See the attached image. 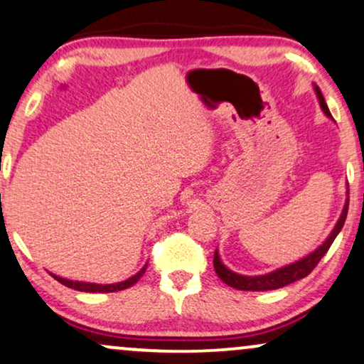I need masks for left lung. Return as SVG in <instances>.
<instances>
[{
  "mask_svg": "<svg viewBox=\"0 0 364 364\" xmlns=\"http://www.w3.org/2000/svg\"><path fill=\"white\" fill-rule=\"evenodd\" d=\"M314 90H315V95H317L318 105H321L322 112L326 113V117H329L331 120H334L331 115L329 108H327V103H326V100H323L321 90H318V86H314ZM346 195L348 196H346V203H344L343 212H341L339 220L336 222L334 229H332L331 234L327 235V239L323 240V242L317 249H315V251L307 254V256H304L299 261L291 262V264L282 266V268L271 271V273L257 274V277H246V274H239V273H235V271H230L229 268H227V266L220 259L218 249H215V254H213V268H215V273L218 274V278H220L225 284H229V287L235 288V290H244V291L278 290V288H283V287H287V284H290L293 282H299V279L305 278L307 274H310V271H312L315 266L318 264V261L326 256V252L329 251V247L332 246V242H334L337 234H339L341 229H343V225L346 222V215H348V207H349V186H348V191H346Z\"/></svg>",
  "mask_w": 364,
  "mask_h": 364,
  "instance_id": "1",
  "label": "left lung"
}]
</instances>
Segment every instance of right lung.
I'll return each instance as SVG.
<instances>
[{"label":"right lung","mask_w":364,"mask_h":364,"mask_svg":"<svg viewBox=\"0 0 364 364\" xmlns=\"http://www.w3.org/2000/svg\"><path fill=\"white\" fill-rule=\"evenodd\" d=\"M147 269V264L142 266V269L139 271L137 274H134V277H130L129 279H125V282H120V283H110V284H100V283H86V282H73V279H65V278H60L57 277V274H52V278H55L57 282L63 283L64 287L68 288H73V290H77V291H86V293H112V291H120V290H125V288L132 287L140 279L144 273H146Z\"/></svg>","instance_id":"right-lung-1"}]
</instances>
